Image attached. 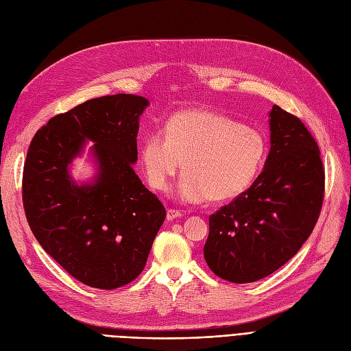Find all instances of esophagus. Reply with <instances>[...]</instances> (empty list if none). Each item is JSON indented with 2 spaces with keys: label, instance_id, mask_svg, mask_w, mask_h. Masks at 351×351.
Instances as JSON below:
<instances>
[{
  "label": "esophagus",
  "instance_id": "1",
  "mask_svg": "<svg viewBox=\"0 0 351 351\" xmlns=\"http://www.w3.org/2000/svg\"><path fill=\"white\" fill-rule=\"evenodd\" d=\"M181 213L180 210H174V209H168L167 210V221H174L177 219V217H181Z\"/></svg>",
  "mask_w": 351,
  "mask_h": 351
}]
</instances>
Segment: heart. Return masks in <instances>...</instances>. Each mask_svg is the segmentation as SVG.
I'll return each mask as SVG.
<instances>
[{
  "mask_svg": "<svg viewBox=\"0 0 351 351\" xmlns=\"http://www.w3.org/2000/svg\"><path fill=\"white\" fill-rule=\"evenodd\" d=\"M265 151L267 142L258 129L208 108H186L168 117L164 134L145 136L141 164L148 184L164 193L183 162L177 189L181 200L225 202L252 184Z\"/></svg>",
  "mask_w": 351,
  "mask_h": 351,
  "instance_id": "b5f03b06",
  "label": "heart"
}]
</instances>
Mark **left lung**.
<instances>
[{
	"label": "left lung",
	"instance_id": "1",
	"mask_svg": "<svg viewBox=\"0 0 351 351\" xmlns=\"http://www.w3.org/2000/svg\"><path fill=\"white\" fill-rule=\"evenodd\" d=\"M270 152L243 195L209 217L203 256L232 283L274 273L309 238L324 200L319 148L300 120L279 106L269 113Z\"/></svg>",
	"mask_w": 351,
	"mask_h": 351
}]
</instances>
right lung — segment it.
<instances>
[{"label": "right lung", "mask_w": 351, "mask_h": 351, "mask_svg": "<svg viewBox=\"0 0 351 351\" xmlns=\"http://www.w3.org/2000/svg\"><path fill=\"white\" fill-rule=\"evenodd\" d=\"M135 94L93 99L36 132L23 171V204L42 248L81 283L106 289L135 280L147 264L165 209L134 170L139 117ZM88 141L91 180L71 177Z\"/></svg>", "instance_id": "add662e5"}]
</instances>
